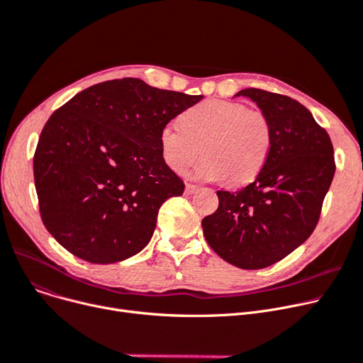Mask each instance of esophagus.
Instances as JSON below:
<instances>
[{
  "label": "esophagus",
  "mask_w": 363,
  "mask_h": 363,
  "mask_svg": "<svg viewBox=\"0 0 363 363\" xmlns=\"http://www.w3.org/2000/svg\"><path fill=\"white\" fill-rule=\"evenodd\" d=\"M199 187L196 186V184H191V183H186V189H184V191L187 195H191V194H195V191L198 190Z\"/></svg>",
  "instance_id": "1"
}]
</instances>
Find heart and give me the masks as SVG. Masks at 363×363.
<instances>
[{
  "instance_id": "obj_1",
  "label": "heart",
  "mask_w": 363,
  "mask_h": 363,
  "mask_svg": "<svg viewBox=\"0 0 363 363\" xmlns=\"http://www.w3.org/2000/svg\"><path fill=\"white\" fill-rule=\"evenodd\" d=\"M182 124L168 123L160 133L165 164L180 173L202 152L194 174L206 182L242 186L264 168L272 146L268 117L245 104L209 99L186 110Z\"/></svg>"
}]
</instances>
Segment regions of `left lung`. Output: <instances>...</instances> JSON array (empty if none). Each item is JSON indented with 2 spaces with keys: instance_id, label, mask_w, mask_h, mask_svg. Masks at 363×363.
I'll list each match as a JSON object with an SVG mask.
<instances>
[{
  "instance_id": "1",
  "label": "left lung",
  "mask_w": 363,
  "mask_h": 363,
  "mask_svg": "<svg viewBox=\"0 0 363 363\" xmlns=\"http://www.w3.org/2000/svg\"><path fill=\"white\" fill-rule=\"evenodd\" d=\"M272 127L269 157L259 174L238 191L218 190V208L202 220L203 236L218 257L243 269L286 258L313 233L331 186V139L311 111L286 95L247 88Z\"/></svg>"
}]
</instances>
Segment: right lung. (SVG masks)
Returning a JSON list of instances; mask_svg holds the SVG:
<instances>
[{
	"label": "right lung",
	"mask_w": 363,
	"mask_h": 363,
	"mask_svg": "<svg viewBox=\"0 0 363 363\" xmlns=\"http://www.w3.org/2000/svg\"><path fill=\"white\" fill-rule=\"evenodd\" d=\"M202 99L140 79L106 80L48 118L33 155L40 218L74 257L113 264L151 240L160 206L183 180L161 154V129Z\"/></svg>",
	"instance_id": "obj_1"
}]
</instances>
